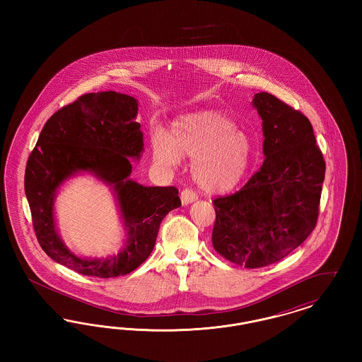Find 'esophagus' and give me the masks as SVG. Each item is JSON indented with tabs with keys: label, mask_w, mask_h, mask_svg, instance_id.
Returning <instances> with one entry per match:
<instances>
[{
	"label": "esophagus",
	"mask_w": 362,
	"mask_h": 362,
	"mask_svg": "<svg viewBox=\"0 0 362 362\" xmlns=\"http://www.w3.org/2000/svg\"><path fill=\"white\" fill-rule=\"evenodd\" d=\"M180 199H182L183 205H189L198 199V195L192 189H186L180 192Z\"/></svg>",
	"instance_id": "obj_1"
}]
</instances>
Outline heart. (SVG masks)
<instances>
[{
    "instance_id": "obj_1",
    "label": "heart",
    "mask_w": 362,
    "mask_h": 362,
    "mask_svg": "<svg viewBox=\"0 0 362 362\" xmlns=\"http://www.w3.org/2000/svg\"><path fill=\"white\" fill-rule=\"evenodd\" d=\"M152 153L165 170L176 168L187 156L192 158V177L201 189L225 192L244 179L254 148L250 137L224 112L204 110L176 119L170 134L156 130Z\"/></svg>"
}]
</instances>
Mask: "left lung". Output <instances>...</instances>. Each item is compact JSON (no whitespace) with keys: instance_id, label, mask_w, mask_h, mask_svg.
<instances>
[{"instance_id":"left-lung-1","label":"left lung","mask_w":362,"mask_h":362,"mask_svg":"<svg viewBox=\"0 0 362 362\" xmlns=\"http://www.w3.org/2000/svg\"><path fill=\"white\" fill-rule=\"evenodd\" d=\"M263 132L264 161L238 192L213 201L214 250L247 269L289 255L315 229L326 163L305 115L276 96L252 99Z\"/></svg>"}]
</instances>
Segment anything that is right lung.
Instances as JSON below:
<instances>
[{"label": "right lung", "mask_w": 362, "mask_h": 362, "mask_svg": "<svg viewBox=\"0 0 362 362\" xmlns=\"http://www.w3.org/2000/svg\"><path fill=\"white\" fill-rule=\"evenodd\" d=\"M138 100L105 90L88 93L57 111L46 122L28 157L24 189L36 239L57 263L84 276H126L155 248L163 218L180 206L175 187H148L130 179L132 161L144 152V134L136 122ZM88 173L116 197L127 233L118 255L107 259L78 257L59 236L54 198L71 177Z\"/></svg>", "instance_id": "obj_1"}]
</instances>
